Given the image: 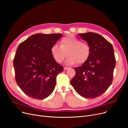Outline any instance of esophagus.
I'll list each match as a JSON object with an SVG mask.
<instances>
[{
    "instance_id": "1",
    "label": "esophagus",
    "mask_w": 128,
    "mask_h": 128,
    "mask_svg": "<svg viewBox=\"0 0 128 128\" xmlns=\"http://www.w3.org/2000/svg\"><path fill=\"white\" fill-rule=\"evenodd\" d=\"M68 69H69V68H68V67H64V70H67Z\"/></svg>"
}]
</instances>
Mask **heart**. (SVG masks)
Masks as SVG:
<instances>
[{
	"label": "heart",
	"instance_id": "b5f03b06",
	"mask_svg": "<svg viewBox=\"0 0 128 128\" xmlns=\"http://www.w3.org/2000/svg\"><path fill=\"white\" fill-rule=\"evenodd\" d=\"M60 46L57 44L52 45L50 52L54 60L58 63H61L66 56L68 64H74L76 62L82 64L88 59L91 54L90 45L72 34H68L61 40Z\"/></svg>",
	"mask_w": 128,
	"mask_h": 128
}]
</instances>
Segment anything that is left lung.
<instances>
[{
  "label": "left lung",
  "instance_id": "8db88e82",
  "mask_svg": "<svg viewBox=\"0 0 128 128\" xmlns=\"http://www.w3.org/2000/svg\"><path fill=\"white\" fill-rule=\"evenodd\" d=\"M91 48L88 59L81 66L74 68L76 74L70 81L81 96L93 99L102 94L113 80L116 58L112 44L99 34H79Z\"/></svg>",
  "mask_w": 128,
  "mask_h": 128
}]
</instances>
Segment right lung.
Returning <instances> with one entry per match:
<instances>
[{
  "mask_svg": "<svg viewBox=\"0 0 128 128\" xmlns=\"http://www.w3.org/2000/svg\"><path fill=\"white\" fill-rule=\"evenodd\" d=\"M62 36L60 34H37L18 46L13 62L15 79L30 98L42 100L53 92L57 76L64 68L54 60L50 49Z\"/></svg>",
  "mask_w": 128,
  "mask_h": 128,
  "instance_id": "1",
  "label": "right lung"
}]
</instances>
